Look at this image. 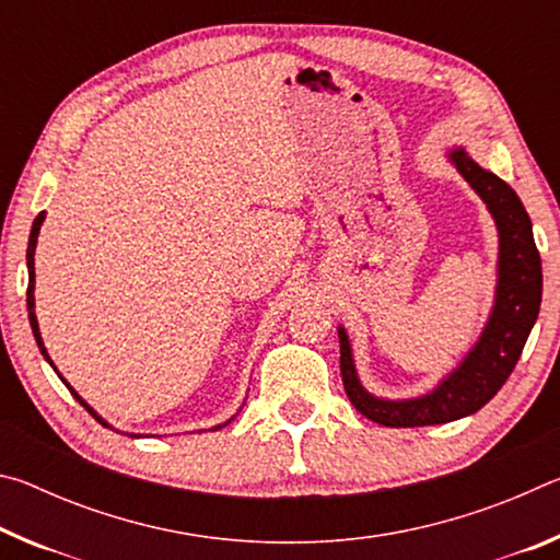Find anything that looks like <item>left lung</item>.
Instances as JSON below:
<instances>
[{
	"label": "left lung",
	"mask_w": 560,
	"mask_h": 560,
	"mask_svg": "<svg viewBox=\"0 0 560 560\" xmlns=\"http://www.w3.org/2000/svg\"><path fill=\"white\" fill-rule=\"evenodd\" d=\"M447 160L481 197L497 224L499 259L494 306L479 340L462 358V363L444 375L430 393L407 397V400H387L365 390L355 371L350 338L346 328L338 326L340 375H343L348 400L360 415L385 428L444 424L481 410L514 371L541 308V257L534 242V226L518 195L504 179L474 163L462 145L450 148Z\"/></svg>",
	"instance_id": "obj_1"
}]
</instances>
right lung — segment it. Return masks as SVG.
Returning <instances> with one entry per match:
<instances>
[{"mask_svg":"<svg viewBox=\"0 0 560 560\" xmlns=\"http://www.w3.org/2000/svg\"><path fill=\"white\" fill-rule=\"evenodd\" d=\"M44 220H46V212H39V217H36L34 220V224H32V234H30V246H26V269H30V289H26V311H30V324H32V334H34V338H36V346H39V350H42V355L46 358V363H49L54 371H56V365H54V360L49 358V353H46V346H44V340H42V334H39V320H36V311H34V283H36V273H34V252H36V242H39V230H42V224H44ZM56 375H59V371H56ZM61 377V383L69 387L71 390V395L75 397V400H79L83 407H86V410L96 417V420L103 424V428H110V424L103 420V417L93 410V407L83 400V397L73 390V387L63 381V375H59ZM234 420V417H232ZM232 420H226L224 424H230ZM224 424H214L212 430H222ZM128 434V432H126ZM130 438H143V434H130Z\"/></svg>","mask_w":560,"mask_h":560,"instance_id":"add662e5","label":"right lung"}]
</instances>
